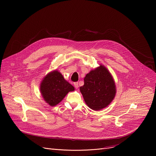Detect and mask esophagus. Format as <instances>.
<instances>
[{
    "instance_id": "obj_1",
    "label": "esophagus",
    "mask_w": 156,
    "mask_h": 156,
    "mask_svg": "<svg viewBox=\"0 0 156 156\" xmlns=\"http://www.w3.org/2000/svg\"><path fill=\"white\" fill-rule=\"evenodd\" d=\"M74 86L76 89H78V82H75L74 83Z\"/></svg>"
}]
</instances>
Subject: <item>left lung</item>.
<instances>
[{
	"instance_id": "obj_1",
	"label": "left lung",
	"mask_w": 156,
	"mask_h": 156,
	"mask_svg": "<svg viewBox=\"0 0 156 156\" xmlns=\"http://www.w3.org/2000/svg\"><path fill=\"white\" fill-rule=\"evenodd\" d=\"M84 85L80 87L86 105L98 111L108 107L115 97L116 87L109 70L101 64L90 71L84 78Z\"/></svg>"
}]
</instances>
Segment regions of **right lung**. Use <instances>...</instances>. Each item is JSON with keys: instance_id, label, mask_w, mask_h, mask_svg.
I'll use <instances>...</instances> for the list:
<instances>
[{"instance_id": "obj_1", "label": "right lung", "mask_w": 156, "mask_h": 156, "mask_svg": "<svg viewBox=\"0 0 156 156\" xmlns=\"http://www.w3.org/2000/svg\"><path fill=\"white\" fill-rule=\"evenodd\" d=\"M74 90V87L57 70L48 73L43 78L40 86L43 98L51 107L58 105L69 92Z\"/></svg>"}]
</instances>
